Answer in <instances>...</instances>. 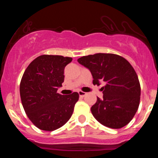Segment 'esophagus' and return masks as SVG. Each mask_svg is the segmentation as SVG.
Segmentation results:
<instances>
[{
    "instance_id": "esophagus-1",
    "label": "esophagus",
    "mask_w": 158,
    "mask_h": 158,
    "mask_svg": "<svg viewBox=\"0 0 158 158\" xmlns=\"http://www.w3.org/2000/svg\"><path fill=\"white\" fill-rule=\"evenodd\" d=\"M79 96H80L81 97H84L87 94V93H85V92L81 91V90H79Z\"/></svg>"
}]
</instances>
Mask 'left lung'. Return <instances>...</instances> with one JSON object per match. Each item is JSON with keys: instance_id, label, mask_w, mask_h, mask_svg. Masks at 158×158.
<instances>
[{"instance_id": "8db88e82", "label": "left lung", "mask_w": 158, "mask_h": 158, "mask_svg": "<svg viewBox=\"0 0 158 158\" xmlns=\"http://www.w3.org/2000/svg\"><path fill=\"white\" fill-rule=\"evenodd\" d=\"M78 61L90 70L94 85L106 83L102 88L103 97H97L90 108L95 119L114 129L128 124L140 100V85L131 64L125 58L113 53L82 56Z\"/></svg>"}]
</instances>
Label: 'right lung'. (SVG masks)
<instances>
[{
	"instance_id": "1",
	"label": "right lung",
	"mask_w": 158,
	"mask_h": 158,
	"mask_svg": "<svg viewBox=\"0 0 158 158\" xmlns=\"http://www.w3.org/2000/svg\"><path fill=\"white\" fill-rule=\"evenodd\" d=\"M72 58L41 55L28 65L20 83L21 102L28 118L43 131L63 126L71 117L79 94L57 93L64 81L65 66Z\"/></svg>"
}]
</instances>
